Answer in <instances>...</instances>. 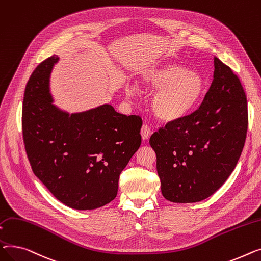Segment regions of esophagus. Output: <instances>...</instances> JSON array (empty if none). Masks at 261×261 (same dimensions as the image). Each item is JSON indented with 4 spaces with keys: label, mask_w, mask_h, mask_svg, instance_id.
<instances>
[{
    "label": "esophagus",
    "mask_w": 261,
    "mask_h": 261,
    "mask_svg": "<svg viewBox=\"0 0 261 261\" xmlns=\"http://www.w3.org/2000/svg\"><path fill=\"white\" fill-rule=\"evenodd\" d=\"M140 133H141V136H142V139H143V140L149 139V137H150V135H151L150 127H149L147 124H143V125H142Z\"/></svg>",
    "instance_id": "34e87169"
}]
</instances>
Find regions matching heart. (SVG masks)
<instances>
[{
    "label": "heart",
    "instance_id": "heart-1",
    "mask_svg": "<svg viewBox=\"0 0 261 261\" xmlns=\"http://www.w3.org/2000/svg\"><path fill=\"white\" fill-rule=\"evenodd\" d=\"M141 81L148 88L158 90L152 99V110L163 121L175 122L189 116L200 103L204 83L201 75L176 63H166L146 69ZM128 96L136 89L126 86Z\"/></svg>",
    "mask_w": 261,
    "mask_h": 261
}]
</instances>
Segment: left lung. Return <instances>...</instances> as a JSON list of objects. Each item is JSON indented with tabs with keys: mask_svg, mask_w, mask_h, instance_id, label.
Segmentation results:
<instances>
[{
	"mask_svg": "<svg viewBox=\"0 0 261 261\" xmlns=\"http://www.w3.org/2000/svg\"><path fill=\"white\" fill-rule=\"evenodd\" d=\"M214 80L200 106L150 136L161 192L192 203L215 193L232 174L246 142L248 101L231 67L214 58Z\"/></svg>",
	"mask_w": 261,
	"mask_h": 261,
	"instance_id": "1",
	"label": "left lung"
}]
</instances>
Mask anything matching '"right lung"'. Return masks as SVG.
I'll use <instances>...</instances> for the list:
<instances>
[{
    "mask_svg": "<svg viewBox=\"0 0 261 261\" xmlns=\"http://www.w3.org/2000/svg\"><path fill=\"white\" fill-rule=\"evenodd\" d=\"M58 57L41 62L27 82L22 111L33 172L65 205L94 210L116 198L121 172L141 144L142 119L104 104L68 115L53 105L49 75Z\"/></svg>",
    "mask_w": 261,
    "mask_h": 261,
    "instance_id": "add662e5",
    "label": "right lung"
}]
</instances>
